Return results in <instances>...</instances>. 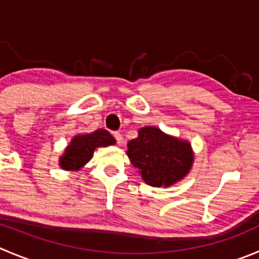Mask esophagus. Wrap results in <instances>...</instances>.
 <instances>
[{
	"label": "esophagus",
	"instance_id": "obj_1",
	"mask_svg": "<svg viewBox=\"0 0 259 259\" xmlns=\"http://www.w3.org/2000/svg\"><path fill=\"white\" fill-rule=\"evenodd\" d=\"M114 137H115V140H117V144H118V145H123V142H124V140H123V136L119 134V132H115Z\"/></svg>",
	"mask_w": 259,
	"mask_h": 259
}]
</instances>
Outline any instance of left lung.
<instances>
[{"label":"left lung","mask_w":259,"mask_h":259,"mask_svg":"<svg viewBox=\"0 0 259 259\" xmlns=\"http://www.w3.org/2000/svg\"><path fill=\"white\" fill-rule=\"evenodd\" d=\"M127 155L145 183L169 187L183 179L193 164L188 141L164 134L156 127H142L139 137L127 145Z\"/></svg>","instance_id":"1"}]
</instances>
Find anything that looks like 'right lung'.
I'll use <instances>...</instances> for the list:
<instances>
[{
  "label": "right lung",
  "mask_w": 259,
  "mask_h": 259,
  "mask_svg": "<svg viewBox=\"0 0 259 259\" xmlns=\"http://www.w3.org/2000/svg\"><path fill=\"white\" fill-rule=\"evenodd\" d=\"M115 144V139L107 130H97L91 134L77 135L71 140L60 157V166L63 170H80L93 157L97 147Z\"/></svg>",
  "instance_id": "1"
}]
</instances>
